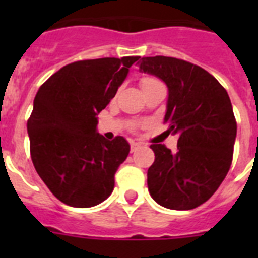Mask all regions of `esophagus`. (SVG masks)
<instances>
[{"instance_id":"1","label":"esophagus","mask_w":258,"mask_h":258,"mask_svg":"<svg viewBox=\"0 0 258 258\" xmlns=\"http://www.w3.org/2000/svg\"><path fill=\"white\" fill-rule=\"evenodd\" d=\"M142 146H143L142 143H138V142H133V143H131V153H135L138 149H141Z\"/></svg>"}]
</instances>
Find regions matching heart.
<instances>
[{
	"mask_svg": "<svg viewBox=\"0 0 258 258\" xmlns=\"http://www.w3.org/2000/svg\"><path fill=\"white\" fill-rule=\"evenodd\" d=\"M158 82V80H155V79L153 78H149V76H146V78H143L141 80V87L142 88H145V87H147L149 84H153V83Z\"/></svg>",
	"mask_w": 258,
	"mask_h": 258,
	"instance_id": "obj_1",
	"label": "heart"
}]
</instances>
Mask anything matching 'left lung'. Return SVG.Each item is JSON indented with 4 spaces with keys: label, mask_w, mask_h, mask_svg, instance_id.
Returning <instances> with one entry per match:
<instances>
[{
    "label": "left lung",
    "mask_w": 258,
    "mask_h": 258,
    "mask_svg": "<svg viewBox=\"0 0 258 258\" xmlns=\"http://www.w3.org/2000/svg\"><path fill=\"white\" fill-rule=\"evenodd\" d=\"M139 71L169 89L165 121L179 135L176 151L151 145L150 196L163 208L190 210L210 198L228 174L237 123L226 89L208 71L175 57H142Z\"/></svg>",
    "instance_id": "obj_1"
}]
</instances>
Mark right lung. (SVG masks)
<instances>
[{
	"instance_id": "obj_1",
	"label": "right lung",
	"mask_w": 258,
	"mask_h": 258,
	"mask_svg": "<svg viewBox=\"0 0 258 258\" xmlns=\"http://www.w3.org/2000/svg\"><path fill=\"white\" fill-rule=\"evenodd\" d=\"M139 56L83 60L62 67L36 93L28 120L30 157L52 194L72 208L111 196L115 172L130 153L123 137L107 141L96 115L116 95Z\"/></svg>"
}]
</instances>
